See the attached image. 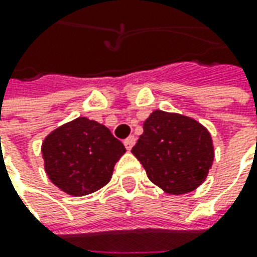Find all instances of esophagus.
<instances>
[{
  "label": "esophagus",
  "mask_w": 257,
  "mask_h": 257,
  "mask_svg": "<svg viewBox=\"0 0 257 257\" xmlns=\"http://www.w3.org/2000/svg\"><path fill=\"white\" fill-rule=\"evenodd\" d=\"M134 144H136V137H134V136H130V137H127V139L124 140V146H125L127 150H132Z\"/></svg>",
  "instance_id": "obj_1"
}]
</instances>
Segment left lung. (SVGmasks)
Segmentation results:
<instances>
[{
    "label": "left lung",
    "instance_id": "obj_1",
    "mask_svg": "<svg viewBox=\"0 0 257 257\" xmlns=\"http://www.w3.org/2000/svg\"><path fill=\"white\" fill-rule=\"evenodd\" d=\"M132 153L150 182L169 194H186L202 184L214 160L209 130L192 117L154 110Z\"/></svg>",
    "mask_w": 257,
    "mask_h": 257
}]
</instances>
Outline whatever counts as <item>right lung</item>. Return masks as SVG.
Returning <instances> with one entry per match:
<instances>
[{"instance_id":"add662e5","label":"right lung","mask_w":257,"mask_h":257,"mask_svg":"<svg viewBox=\"0 0 257 257\" xmlns=\"http://www.w3.org/2000/svg\"><path fill=\"white\" fill-rule=\"evenodd\" d=\"M41 153L51 183L61 192L80 197L111 180L125 147L104 124L77 117L45 137Z\"/></svg>"}]
</instances>
